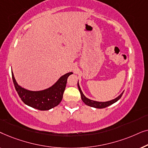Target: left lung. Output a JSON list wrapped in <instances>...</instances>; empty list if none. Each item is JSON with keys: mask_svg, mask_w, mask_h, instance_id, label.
I'll return each instance as SVG.
<instances>
[{"mask_svg": "<svg viewBox=\"0 0 148 148\" xmlns=\"http://www.w3.org/2000/svg\"><path fill=\"white\" fill-rule=\"evenodd\" d=\"M77 86H78L79 90V92L81 94V98H82V100L83 102H84L86 105H88V106L94 107V108H106L107 106H110L111 104H114V103L117 102V101L121 98V96H122V95L123 94V92L122 94L119 95L117 98L113 99L112 100L107 101V102H97V101L92 100H90V99H88V98H86V97L84 96V94H83L82 90H81L79 85V82L77 83Z\"/></svg>", "mask_w": 148, "mask_h": 148, "instance_id": "1", "label": "left lung"}]
</instances>
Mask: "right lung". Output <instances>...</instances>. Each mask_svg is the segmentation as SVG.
Listing matches in <instances>:
<instances>
[{
    "label": "right lung",
    "instance_id": "obj_1",
    "mask_svg": "<svg viewBox=\"0 0 148 148\" xmlns=\"http://www.w3.org/2000/svg\"><path fill=\"white\" fill-rule=\"evenodd\" d=\"M72 72L64 74L53 86L41 91H30L22 88L16 82L12 71V79L20 98L27 106L40 110H48L58 106L61 102L65 90L66 80Z\"/></svg>",
    "mask_w": 148,
    "mask_h": 148
}]
</instances>
